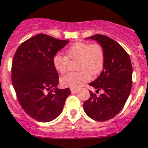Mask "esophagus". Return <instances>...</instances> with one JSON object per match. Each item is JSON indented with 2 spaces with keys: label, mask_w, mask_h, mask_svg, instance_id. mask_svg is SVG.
<instances>
[{
  "label": "esophagus",
  "mask_w": 148,
  "mask_h": 148,
  "mask_svg": "<svg viewBox=\"0 0 148 148\" xmlns=\"http://www.w3.org/2000/svg\"><path fill=\"white\" fill-rule=\"evenodd\" d=\"M71 92L72 93H76V92H77V89H73V88H71Z\"/></svg>",
  "instance_id": "34e87169"
}]
</instances>
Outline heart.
<instances>
[{
  "instance_id": "obj_1",
  "label": "heart",
  "mask_w": 148,
  "mask_h": 148,
  "mask_svg": "<svg viewBox=\"0 0 148 148\" xmlns=\"http://www.w3.org/2000/svg\"><path fill=\"white\" fill-rule=\"evenodd\" d=\"M66 56L56 54L53 58V64L56 70L61 74L67 71L68 59H77V69L79 71L70 72L61 79L64 86L73 89L80 88L85 83L95 77L102 70L105 62V53L103 48L97 43L89 44L84 42H77L66 51Z\"/></svg>"
}]
</instances>
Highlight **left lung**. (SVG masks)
<instances>
[{"label":"left lung","instance_id":"8db88e82","mask_svg":"<svg viewBox=\"0 0 148 148\" xmlns=\"http://www.w3.org/2000/svg\"><path fill=\"white\" fill-rule=\"evenodd\" d=\"M87 39L95 40L105 53L103 70L89 84L96 91L104 93L97 97L89 91L90 97L84 103V111L92 120L102 122L118 114L127 101L132 83V66L130 57L117 42L105 35L95 34Z\"/></svg>","mask_w":148,"mask_h":148}]
</instances>
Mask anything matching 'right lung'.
I'll use <instances>...</instances> for the list:
<instances>
[{
    "label": "right lung",
    "mask_w": 148,
    "mask_h": 148,
    "mask_svg": "<svg viewBox=\"0 0 148 148\" xmlns=\"http://www.w3.org/2000/svg\"><path fill=\"white\" fill-rule=\"evenodd\" d=\"M68 43L38 34L23 42L13 57L11 77L18 101L38 122L58 117L71 94L69 88H57L59 74L53 64V56Z\"/></svg>",
    "instance_id": "1"
}]
</instances>
